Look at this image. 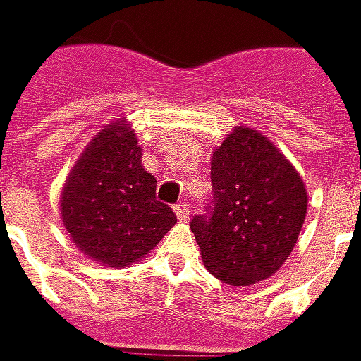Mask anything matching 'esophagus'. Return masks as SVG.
Returning <instances> with one entry per match:
<instances>
[{
	"label": "esophagus",
	"instance_id": "34e87169",
	"mask_svg": "<svg viewBox=\"0 0 361 361\" xmlns=\"http://www.w3.org/2000/svg\"><path fill=\"white\" fill-rule=\"evenodd\" d=\"M175 215L178 216V220H188L190 219V206L186 202H177L173 206Z\"/></svg>",
	"mask_w": 361,
	"mask_h": 361
}]
</instances>
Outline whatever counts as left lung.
<instances>
[{
  "mask_svg": "<svg viewBox=\"0 0 361 361\" xmlns=\"http://www.w3.org/2000/svg\"><path fill=\"white\" fill-rule=\"evenodd\" d=\"M212 204L190 228L204 266L229 286H251L280 269L307 215L295 166L257 130L235 126L212 157Z\"/></svg>",
  "mask_w": 361,
  "mask_h": 361,
  "instance_id": "1",
  "label": "left lung"
}]
</instances>
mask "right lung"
Returning <instances> with one entry per match:
<instances>
[{
    "label": "right lung",
    "mask_w": 361,
    "mask_h": 361,
    "mask_svg": "<svg viewBox=\"0 0 361 361\" xmlns=\"http://www.w3.org/2000/svg\"><path fill=\"white\" fill-rule=\"evenodd\" d=\"M141 157L126 121L108 124L81 153L61 193L63 224L75 247L117 269L148 255L177 222L157 200V180Z\"/></svg>",
    "instance_id": "right-lung-1"
}]
</instances>
